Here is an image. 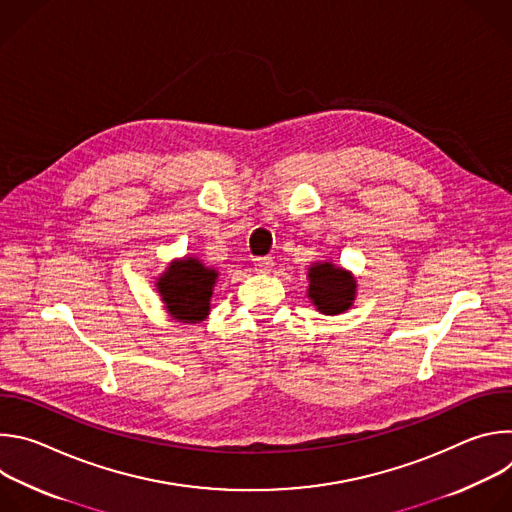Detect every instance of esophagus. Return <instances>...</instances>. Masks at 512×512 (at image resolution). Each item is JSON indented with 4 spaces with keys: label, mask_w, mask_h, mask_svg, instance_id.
Here are the masks:
<instances>
[{
    "label": "esophagus",
    "mask_w": 512,
    "mask_h": 512,
    "mask_svg": "<svg viewBox=\"0 0 512 512\" xmlns=\"http://www.w3.org/2000/svg\"><path fill=\"white\" fill-rule=\"evenodd\" d=\"M253 265H255V271H259V273H269L271 267H273V259H271V257H257Z\"/></svg>",
    "instance_id": "34e87169"
}]
</instances>
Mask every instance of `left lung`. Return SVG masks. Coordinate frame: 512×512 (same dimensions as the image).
<instances>
[{
	"instance_id": "1",
	"label": "left lung",
	"mask_w": 512,
	"mask_h": 512,
	"mask_svg": "<svg viewBox=\"0 0 512 512\" xmlns=\"http://www.w3.org/2000/svg\"><path fill=\"white\" fill-rule=\"evenodd\" d=\"M308 298L326 316H336L346 312L356 298V279L350 271L330 263L320 261L308 269Z\"/></svg>"
}]
</instances>
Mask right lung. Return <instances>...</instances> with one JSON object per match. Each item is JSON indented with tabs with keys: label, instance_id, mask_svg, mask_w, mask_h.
Returning <instances> with one entry per match:
<instances>
[{
	"label": "right lung",
	"instance_id": "obj_1",
	"mask_svg": "<svg viewBox=\"0 0 512 512\" xmlns=\"http://www.w3.org/2000/svg\"><path fill=\"white\" fill-rule=\"evenodd\" d=\"M218 271L204 267L196 257L176 259L158 277V291L174 320L196 324L210 312V298Z\"/></svg>",
	"mask_w": 512,
	"mask_h": 512
}]
</instances>
